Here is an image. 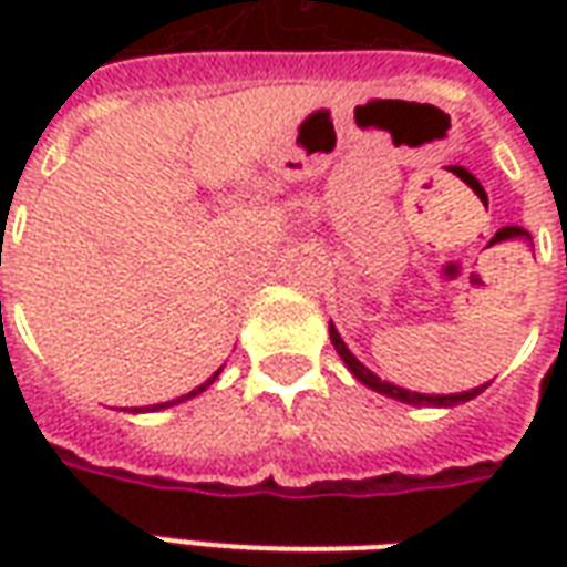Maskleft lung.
Segmentation results:
<instances>
[{
  "label": "left lung",
  "mask_w": 567,
  "mask_h": 567,
  "mask_svg": "<svg viewBox=\"0 0 567 567\" xmlns=\"http://www.w3.org/2000/svg\"><path fill=\"white\" fill-rule=\"evenodd\" d=\"M331 343L333 349L340 352V358L346 361V368L352 370V377L358 382H364L368 389L373 392L385 394V398H394V401H401V404H413V406H455V404H464V401H471L476 394L483 392L486 385H480V389H471V392H458V394H419V392H410V389H401V385H392V382L380 380L377 373H370L361 361H358L352 352H349V346L343 343V337L337 333V328L331 324Z\"/></svg>",
  "instance_id": "1"
}]
</instances>
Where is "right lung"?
<instances>
[{
    "mask_svg": "<svg viewBox=\"0 0 567 567\" xmlns=\"http://www.w3.org/2000/svg\"><path fill=\"white\" fill-rule=\"evenodd\" d=\"M218 373H221V370H218ZM218 373H212L209 380L203 382V385H199V389H194V392L182 394V398H175V401H166V404H154V406H148V410H166V406H173V404H182V401H187V398H194V394L206 392V389H209L212 382H215V377H218ZM133 413H140V410H133Z\"/></svg>",
    "mask_w": 567,
    "mask_h": 567,
    "instance_id": "1",
    "label": "right lung"
}]
</instances>
